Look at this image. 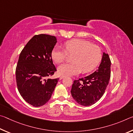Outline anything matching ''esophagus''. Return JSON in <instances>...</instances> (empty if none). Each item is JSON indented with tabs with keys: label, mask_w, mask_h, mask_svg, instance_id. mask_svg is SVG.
<instances>
[{
	"label": "esophagus",
	"mask_w": 133,
	"mask_h": 133,
	"mask_svg": "<svg viewBox=\"0 0 133 133\" xmlns=\"http://www.w3.org/2000/svg\"><path fill=\"white\" fill-rule=\"evenodd\" d=\"M64 77H65L64 76L62 75V76H60V80H62V79H63V78Z\"/></svg>",
	"instance_id": "obj_1"
}]
</instances>
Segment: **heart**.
I'll list each match as a JSON object with an SVG mask.
<instances>
[{
    "mask_svg": "<svg viewBox=\"0 0 133 133\" xmlns=\"http://www.w3.org/2000/svg\"><path fill=\"white\" fill-rule=\"evenodd\" d=\"M64 49L55 46L51 51V57L56 63L63 62L69 55L72 62L64 63L58 67L61 75L71 76L82 71H91L98 66L102 58V49L97 45L82 39H73L64 43Z\"/></svg>",
    "mask_w": 133,
    "mask_h": 133,
    "instance_id": "b5f03b06",
    "label": "heart"
}]
</instances>
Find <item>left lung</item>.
<instances>
[{"instance_id": "obj_1", "label": "left lung", "mask_w": 133, "mask_h": 133, "mask_svg": "<svg viewBox=\"0 0 133 133\" xmlns=\"http://www.w3.org/2000/svg\"><path fill=\"white\" fill-rule=\"evenodd\" d=\"M111 60L103 53L98 69L84 78L74 80L71 93L78 104L89 106L96 103L104 94L111 76Z\"/></svg>"}]
</instances>
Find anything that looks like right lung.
<instances>
[{
  "label": "right lung",
  "instance_id": "obj_1",
  "mask_svg": "<svg viewBox=\"0 0 133 133\" xmlns=\"http://www.w3.org/2000/svg\"><path fill=\"white\" fill-rule=\"evenodd\" d=\"M54 36L35 35L24 47L16 68L18 91L24 100L34 107H40L50 100L58 78L48 77L57 71L51 51L56 44Z\"/></svg>",
  "mask_w": 133,
  "mask_h": 133
}]
</instances>
